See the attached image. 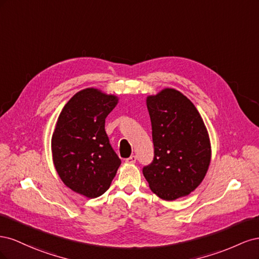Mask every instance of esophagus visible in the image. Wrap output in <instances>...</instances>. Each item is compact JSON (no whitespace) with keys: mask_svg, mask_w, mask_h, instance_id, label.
I'll return each instance as SVG.
<instances>
[{"mask_svg":"<svg viewBox=\"0 0 259 259\" xmlns=\"http://www.w3.org/2000/svg\"><path fill=\"white\" fill-rule=\"evenodd\" d=\"M125 162L128 163V164H134L136 162V156L135 155H131L130 158H127L126 160H125Z\"/></svg>","mask_w":259,"mask_h":259,"instance_id":"1","label":"esophagus"}]
</instances>
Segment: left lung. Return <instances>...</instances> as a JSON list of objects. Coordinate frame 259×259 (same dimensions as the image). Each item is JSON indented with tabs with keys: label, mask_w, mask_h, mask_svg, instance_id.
<instances>
[{
	"label": "left lung",
	"mask_w": 259,
	"mask_h": 259,
	"mask_svg": "<svg viewBox=\"0 0 259 259\" xmlns=\"http://www.w3.org/2000/svg\"><path fill=\"white\" fill-rule=\"evenodd\" d=\"M154 158L143 169L151 191L165 201L187 197L204 179L211 158L208 132L183 93L163 89L146 99Z\"/></svg>",
	"instance_id": "left-lung-1"
}]
</instances>
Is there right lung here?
<instances>
[{
  "label": "right lung",
  "mask_w": 259,
  "mask_h": 259,
  "mask_svg": "<svg viewBox=\"0 0 259 259\" xmlns=\"http://www.w3.org/2000/svg\"><path fill=\"white\" fill-rule=\"evenodd\" d=\"M117 103L112 94L84 89L70 98L55 125L54 166L62 183L86 198L104 194L121 164L105 131L106 117Z\"/></svg>",
  "instance_id": "right-lung-1"
}]
</instances>
